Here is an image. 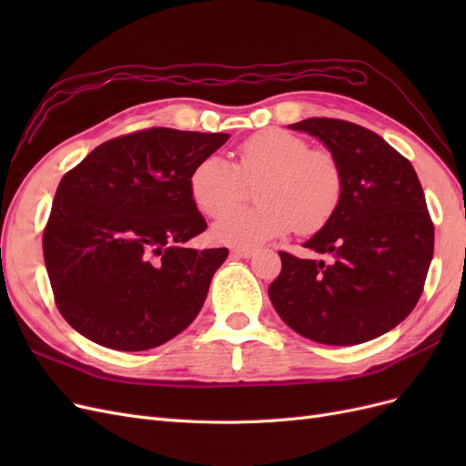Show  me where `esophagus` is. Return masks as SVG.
Listing matches in <instances>:
<instances>
[{"mask_svg":"<svg viewBox=\"0 0 466 466\" xmlns=\"http://www.w3.org/2000/svg\"><path fill=\"white\" fill-rule=\"evenodd\" d=\"M233 255L235 257H238V258H248V257H252L257 252V248L255 247H233Z\"/></svg>","mask_w":466,"mask_h":466,"instance_id":"obj_1","label":"esophagus"}]
</instances>
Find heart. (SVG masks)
<instances>
[{"instance_id":"b5f03b06","label":"heart","mask_w":466,"mask_h":466,"mask_svg":"<svg viewBox=\"0 0 466 466\" xmlns=\"http://www.w3.org/2000/svg\"><path fill=\"white\" fill-rule=\"evenodd\" d=\"M257 184L261 204L230 212L248 187ZM188 187L204 216L226 214L214 228L218 241L252 247L298 228L307 233L324 228L340 208L344 175L332 151L311 149L305 137L286 130H264L237 147L235 165L221 155L202 159L192 168Z\"/></svg>"}]
</instances>
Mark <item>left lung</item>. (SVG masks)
Segmentation results:
<instances>
[{"mask_svg":"<svg viewBox=\"0 0 466 466\" xmlns=\"http://www.w3.org/2000/svg\"><path fill=\"white\" fill-rule=\"evenodd\" d=\"M293 130L317 136L342 167L344 196L303 245L329 262L279 250L268 295L289 329L329 346H354L412 313L433 257V221L412 163L383 137L338 118H307Z\"/></svg>","mask_w":466,"mask_h":466,"instance_id":"8db88e82","label":"left lung"}]
</instances>
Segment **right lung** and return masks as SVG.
Wrapping results in <instances>:
<instances>
[{"label": "right lung", "instance_id": "add662e5", "mask_svg": "<svg viewBox=\"0 0 466 466\" xmlns=\"http://www.w3.org/2000/svg\"><path fill=\"white\" fill-rule=\"evenodd\" d=\"M228 134L146 128L112 137L67 171L42 233L62 317L105 348H157L200 313L228 248H187L206 231L188 178Z\"/></svg>", "mask_w": 466, "mask_h": 466}]
</instances>
